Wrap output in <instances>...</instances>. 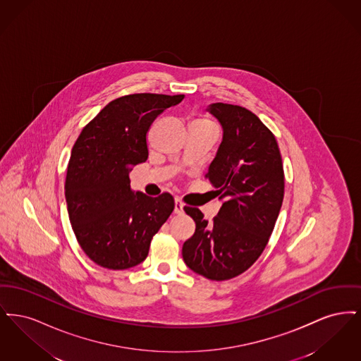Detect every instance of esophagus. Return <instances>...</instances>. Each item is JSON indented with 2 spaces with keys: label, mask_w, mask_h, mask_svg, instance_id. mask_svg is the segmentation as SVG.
<instances>
[{
  "label": "esophagus",
  "mask_w": 361,
  "mask_h": 361,
  "mask_svg": "<svg viewBox=\"0 0 361 361\" xmlns=\"http://www.w3.org/2000/svg\"><path fill=\"white\" fill-rule=\"evenodd\" d=\"M183 211H184V204L181 203L180 199H176L174 200V212L176 214H183Z\"/></svg>",
  "instance_id": "34e87169"
}]
</instances>
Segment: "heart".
<instances>
[{
  "mask_svg": "<svg viewBox=\"0 0 361 361\" xmlns=\"http://www.w3.org/2000/svg\"><path fill=\"white\" fill-rule=\"evenodd\" d=\"M192 126H207V127H215L214 123L211 121H208L206 118H197L193 121Z\"/></svg>",
  "mask_w": 361,
  "mask_h": 361,
  "instance_id": "b5f03b06",
  "label": "heart"
}]
</instances>
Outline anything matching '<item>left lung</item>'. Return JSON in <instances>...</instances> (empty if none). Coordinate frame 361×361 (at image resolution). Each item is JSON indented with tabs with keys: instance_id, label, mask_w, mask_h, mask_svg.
<instances>
[{
	"instance_id": "8db88e82",
	"label": "left lung",
	"mask_w": 361,
	"mask_h": 361,
	"mask_svg": "<svg viewBox=\"0 0 361 361\" xmlns=\"http://www.w3.org/2000/svg\"><path fill=\"white\" fill-rule=\"evenodd\" d=\"M224 127V140L206 174L224 200L206 221L195 207L184 211L195 234L183 245L189 269L224 281L243 274L264 252L284 197V169L272 131L249 109L215 103L208 109Z\"/></svg>"
}]
</instances>
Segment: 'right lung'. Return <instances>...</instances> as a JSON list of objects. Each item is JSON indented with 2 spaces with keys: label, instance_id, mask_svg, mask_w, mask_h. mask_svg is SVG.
<instances>
[{
  "label": "right lung",
  "instance_id": "right-lung-1",
  "mask_svg": "<svg viewBox=\"0 0 361 361\" xmlns=\"http://www.w3.org/2000/svg\"><path fill=\"white\" fill-rule=\"evenodd\" d=\"M184 94L135 93L106 104L82 128L70 157L65 196L70 224L86 256L121 271L149 255L152 240L174 209L168 192L134 193L130 168L149 157L147 131Z\"/></svg>",
  "mask_w": 361,
  "mask_h": 361
}]
</instances>
